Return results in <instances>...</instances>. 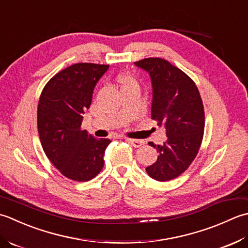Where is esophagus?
I'll list each match as a JSON object with an SVG mask.
<instances>
[{
    "instance_id": "obj_1",
    "label": "esophagus",
    "mask_w": 248,
    "mask_h": 248,
    "mask_svg": "<svg viewBox=\"0 0 248 248\" xmlns=\"http://www.w3.org/2000/svg\"><path fill=\"white\" fill-rule=\"evenodd\" d=\"M128 141V142L134 146V148H140L141 145H142L144 142L142 140H137V139H129V138H127L126 139Z\"/></svg>"
}]
</instances>
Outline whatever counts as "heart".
<instances>
[{
  "mask_svg": "<svg viewBox=\"0 0 248 248\" xmlns=\"http://www.w3.org/2000/svg\"><path fill=\"white\" fill-rule=\"evenodd\" d=\"M118 81L121 85V89L124 90L126 88L134 87V85H138L137 81L134 77H131L129 75H121L118 77Z\"/></svg>",
  "mask_w": 248,
  "mask_h": 248,
  "instance_id": "b5f03b06",
  "label": "heart"
}]
</instances>
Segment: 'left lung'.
<instances>
[{
	"instance_id": "left-lung-1",
	"label": "left lung",
	"mask_w": 248,
	"mask_h": 248,
	"mask_svg": "<svg viewBox=\"0 0 248 248\" xmlns=\"http://www.w3.org/2000/svg\"><path fill=\"white\" fill-rule=\"evenodd\" d=\"M148 72L152 82L151 117L166 128L163 144H149L158 152L157 160L146 167L151 178L165 182L178 178L198 154L204 130V110L198 88L184 72L168 61L148 58L135 62Z\"/></svg>"
}]
</instances>
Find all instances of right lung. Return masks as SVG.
I'll return each mask as SVG.
<instances>
[{
	"label": "right lung",
	"instance_id": "obj_1",
	"mask_svg": "<svg viewBox=\"0 0 248 248\" xmlns=\"http://www.w3.org/2000/svg\"><path fill=\"white\" fill-rule=\"evenodd\" d=\"M109 65L77 63L61 70L45 85L37 108V127L45 154L66 178L85 182L104 167L111 140L96 139L81 128L93 91Z\"/></svg>",
	"mask_w": 248,
	"mask_h": 248
}]
</instances>
